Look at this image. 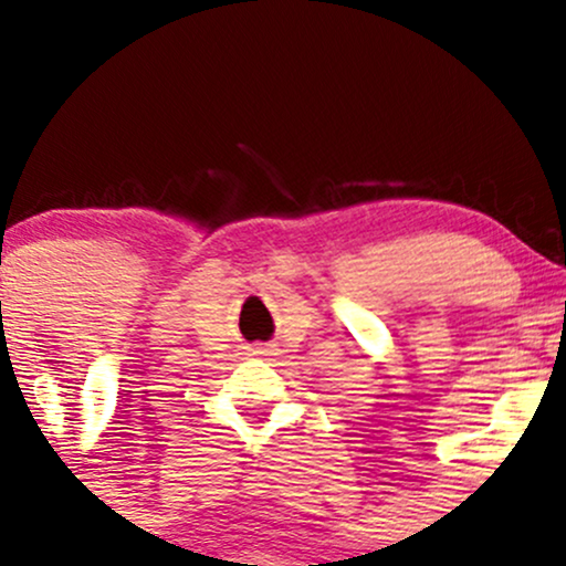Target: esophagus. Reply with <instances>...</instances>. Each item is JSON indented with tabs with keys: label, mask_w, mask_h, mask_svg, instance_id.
I'll return each instance as SVG.
<instances>
[{
	"label": "esophagus",
	"mask_w": 566,
	"mask_h": 566,
	"mask_svg": "<svg viewBox=\"0 0 566 566\" xmlns=\"http://www.w3.org/2000/svg\"><path fill=\"white\" fill-rule=\"evenodd\" d=\"M250 354H271V349H269V346L258 344V346H252V349H250Z\"/></svg>",
	"instance_id": "1"
}]
</instances>
